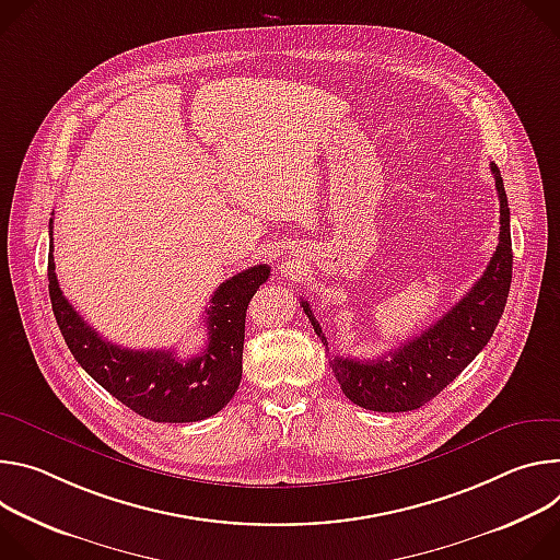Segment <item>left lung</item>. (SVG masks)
I'll return each instance as SVG.
<instances>
[{"instance_id": "obj_1", "label": "left lung", "mask_w": 560, "mask_h": 560, "mask_svg": "<svg viewBox=\"0 0 560 560\" xmlns=\"http://www.w3.org/2000/svg\"><path fill=\"white\" fill-rule=\"evenodd\" d=\"M501 200V235L485 273L450 312L376 360L329 355V366L342 394L369 411H411L436 398L460 371L482 351L499 325L512 284V233L505 184L499 166L489 164ZM327 353L329 342L312 306L300 300Z\"/></svg>"}]
</instances>
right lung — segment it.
<instances>
[{
  "instance_id": "add662e5",
  "label": "right lung",
  "mask_w": 560,
  "mask_h": 560,
  "mask_svg": "<svg viewBox=\"0 0 560 560\" xmlns=\"http://www.w3.org/2000/svg\"><path fill=\"white\" fill-rule=\"evenodd\" d=\"M52 229V220H50ZM52 240V231L48 233ZM258 265L222 282L205 308L209 342L194 358L173 351L124 349L89 327L59 289L48 244V293L57 327L86 374L121 405L153 422H196L218 413L237 392L246 306L269 280Z\"/></svg>"
}]
</instances>
